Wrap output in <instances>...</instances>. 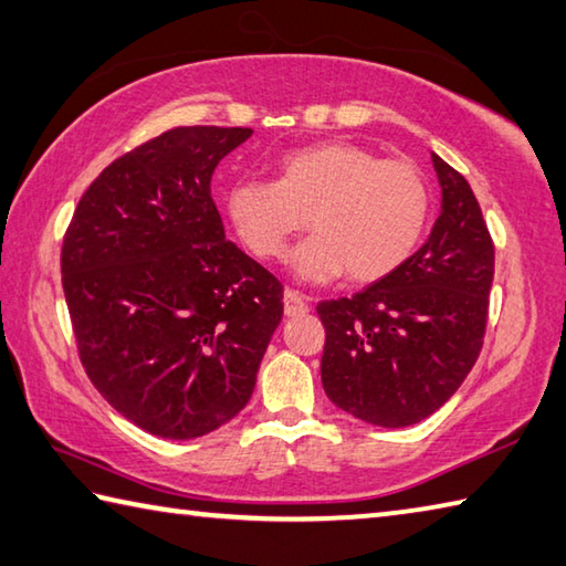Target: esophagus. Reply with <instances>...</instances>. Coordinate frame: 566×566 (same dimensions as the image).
Here are the masks:
<instances>
[{
  "instance_id": "34e87169",
  "label": "esophagus",
  "mask_w": 566,
  "mask_h": 566,
  "mask_svg": "<svg viewBox=\"0 0 566 566\" xmlns=\"http://www.w3.org/2000/svg\"><path fill=\"white\" fill-rule=\"evenodd\" d=\"M310 312V306H306V300L294 290H284V314L286 316H300Z\"/></svg>"
}]
</instances>
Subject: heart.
Wrapping results in <instances>:
<instances>
[{"mask_svg": "<svg viewBox=\"0 0 566 566\" xmlns=\"http://www.w3.org/2000/svg\"><path fill=\"white\" fill-rule=\"evenodd\" d=\"M274 182L238 180L224 192V214L256 260H280L292 234H314L294 250L306 282L346 276L371 284L394 274L423 238L430 188L416 166L381 160L354 143H314L272 163Z\"/></svg>", "mask_w": 566, "mask_h": 566, "instance_id": "1", "label": "heart"}]
</instances>
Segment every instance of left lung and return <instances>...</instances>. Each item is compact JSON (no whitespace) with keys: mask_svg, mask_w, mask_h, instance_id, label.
<instances>
[{"mask_svg":"<svg viewBox=\"0 0 566 566\" xmlns=\"http://www.w3.org/2000/svg\"><path fill=\"white\" fill-rule=\"evenodd\" d=\"M433 168L443 200L423 248L352 300L316 306L328 400L381 428L436 413L475 366L488 326L495 244L468 180L436 153Z\"/></svg>","mask_w":566,"mask_h":566,"instance_id":"obj_1","label":"left lung"}]
</instances>
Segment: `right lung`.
<instances>
[{"label": "right lung", "mask_w": 566, "mask_h": 566, "mask_svg": "<svg viewBox=\"0 0 566 566\" xmlns=\"http://www.w3.org/2000/svg\"><path fill=\"white\" fill-rule=\"evenodd\" d=\"M252 128L182 126L88 185L61 284L91 384L153 436L212 433L248 406L282 322L274 274L224 240L210 180Z\"/></svg>", "instance_id": "add662e5"}]
</instances>
